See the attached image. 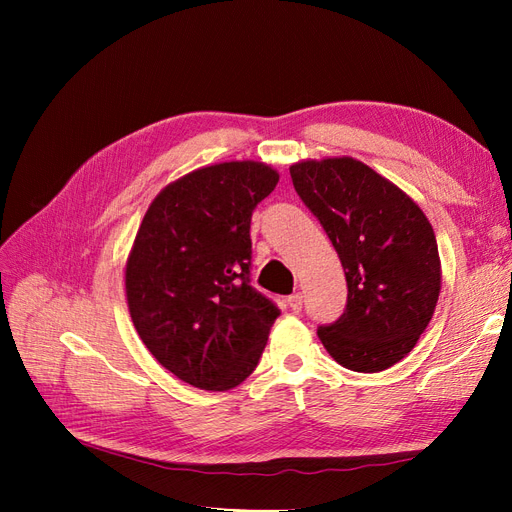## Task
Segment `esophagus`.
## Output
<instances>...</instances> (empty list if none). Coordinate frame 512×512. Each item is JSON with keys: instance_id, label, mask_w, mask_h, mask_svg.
<instances>
[{"instance_id": "obj_1", "label": "esophagus", "mask_w": 512, "mask_h": 512, "mask_svg": "<svg viewBox=\"0 0 512 512\" xmlns=\"http://www.w3.org/2000/svg\"><path fill=\"white\" fill-rule=\"evenodd\" d=\"M288 307L292 309L294 314H299V312H301V307H303V297H301L299 292H297V294H290V297H288Z\"/></svg>"}]
</instances>
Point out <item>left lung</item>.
Instances as JSON below:
<instances>
[{
    "label": "left lung",
    "mask_w": 512,
    "mask_h": 512,
    "mask_svg": "<svg viewBox=\"0 0 512 512\" xmlns=\"http://www.w3.org/2000/svg\"><path fill=\"white\" fill-rule=\"evenodd\" d=\"M290 177L346 273L348 303L333 324L318 327L322 346L346 369H389L416 346L440 297L429 220L404 190L354 158L303 160Z\"/></svg>",
    "instance_id": "1"
}]
</instances>
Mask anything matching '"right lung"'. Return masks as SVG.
<instances>
[{"mask_svg": "<svg viewBox=\"0 0 512 512\" xmlns=\"http://www.w3.org/2000/svg\"><path fill=\"white\" fill-rule=\"evenodd\" d=\"M280 175L262 162L192 170L153 198L126 262L147 350L196 389H235L258 365L277 305L250 286L252 211Z\"/></svg>", "mask_w": 512, "mask_h": 512, "instance_id": "obj_1", "label": "right lung"}]
</instances>
